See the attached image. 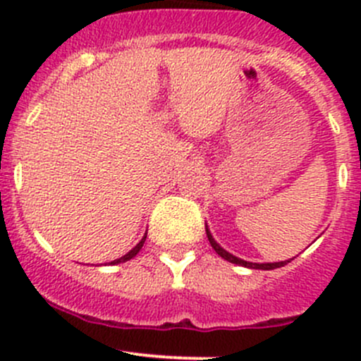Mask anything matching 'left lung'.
I'll return each instance as SVG.
<instances>
[{"instance_id":"obj_1","label":"left lung","mask_w":361,"mask_h":361,"mask_svg":"<svg viewBox=\"0 0 361 361\" xmlns=\"http://www.w3.org/2000/svg\"><path fill=\"white\" fill-rule=\"evenodd\" d=\"M206 234H207V239H209V245L213 246V250L216 251V253L220 255V257L224 258V260L231 262V264L243 265V267H248V269H262V271H272V269L283 267V265H286V264H288L290 260H292V258H290V260H283V262H267V264H257V262H246V260H243V258H238V257H235V255L228 253L227 250L221 248V246L218 245L216 241H214L213 235H211V232H209V228H207V225H206Z\"/></svg>"}]
</instances>
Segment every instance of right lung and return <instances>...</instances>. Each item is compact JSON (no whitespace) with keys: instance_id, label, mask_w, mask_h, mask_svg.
<instances>
[{"instance_id":"1","label":"right lung","mask_w":361,"mask_h":361,"mask_svg":"<svg viewBox=\"0 0 361 361\" xmlns=\"http://www.w3.org/2000/svg\"><path fill=\"white\" fill-rule=\"evenodd\" d=\"M145 241H147V232H145V235H143V239H141L140 243H137L136 246H134L133 250L129 251V253H126L123 255V257H120V258H116V260H113V262H110V265H116V264H123V262H127V260H130V258H134L136 257L137 253H140V250L143 248V245H145Z\"/></svg>"}]
</instances>
